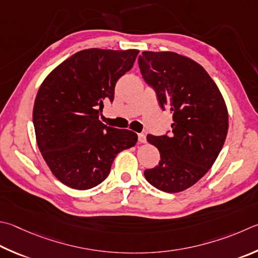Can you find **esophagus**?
I'll return each mask as SVG.
<instances>
[{"label": "esophagus", "mask_w": 258, "mask_h": 258, "mask_svg": "<svg viewBox=\"0 0 258 258\" xmlns=\"http://www.w3.org/2000/svg\"><path fill=\"white\" fill-rule=\"evenodd\" d=\"M139 141L141 143L147 142V135H145L144 133H140L139 134Z\"/></svg>", "instance_id": "1"}]
</instances>
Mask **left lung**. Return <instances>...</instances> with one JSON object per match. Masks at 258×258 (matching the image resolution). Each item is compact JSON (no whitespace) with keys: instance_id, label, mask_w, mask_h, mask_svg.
<instances>
[{"instance_id":"obj_1","label":"left lung","mask_w":258,"mask_h":258,"mask_svg":"<svg viewBox=\"0 0 258 258\" xmlns=\"http://www.w3.org/2000/svg\"><path fill=\"white\" fill-rule=\"evenodd\" d=\"M142 77L157 92L159 106L172 114V133L148 135L160 161L144 171L156 188L178 193L196 184L224 144L229 118L226 101L202 65L174 51H142Z\"/></svg>"}]
</instances>
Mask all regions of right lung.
<instances>
[{
    "mask_svg": "<svg viewBox=\"0 0 258 258\" xmlns=\"http://www.w3.org/2000/svg\"><path fill=\"white\" fill-rule=\"evenodd\" d=\"M139 49L89 48L56 67L37 92L32 120L41 156L57 179L89 189L108 176L115 157L138 141L137 133L105 125L104 102L133 68Z\"/></svg>",
    "mask_w": 258,
    "mask_h": 258,
    "instance_id": "add662e5",
    "label": "right lung"
}]
</instances>
